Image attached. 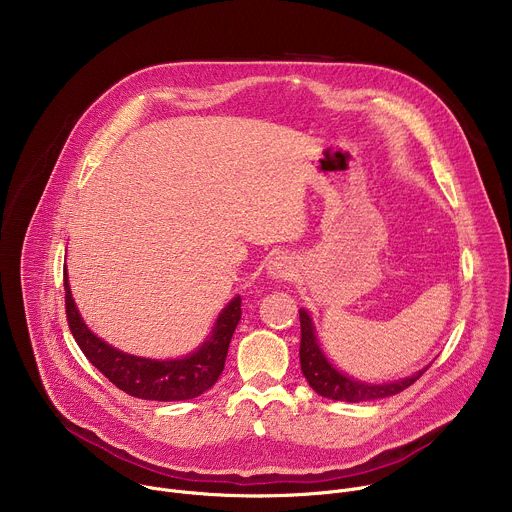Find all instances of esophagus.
<instances>
[{
    "mask_svg": "<svg viewBox=\"0 0 512 512\" xmlns=\"http://www.w3.org/2000/svg\"><path fill=\"white\" fill-rule=\"evenodd\" d=\"M267 273L273 279H291V277H294V273H296L294 259H291L289 255H285V253H277L267 263Z\"/></svg>",
    "mask_w": 512,
    "mask_h": 512,
    "instance_id": "esophagus-1",
    "label": "esophagus"
}]
</instances>
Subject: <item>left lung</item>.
<instances>
[{"mask_svg": "<svg viewBox=\"0 0 512 512\" xmlns=\"http://www.w3.org/2000/svg\"><path fill=\"white\" fill-rule=\"evenodd\" d=\"M300 324H302V342H300V362H302V373L310 387L328 399L334 401H346V403H360V401H375V399H385L391 395L401 393L409 385H413L425 371L413 373L411 377L391 381V383H367V381H358L348 377L346 373L338 371L330 358L324 354L314 320L308 310H300Z\"/></svg>", "mask_w": 512, "mask_h": 512, "instance_id": "8db88e82", "label": "left lung"}]
</instances>
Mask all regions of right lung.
Segmentation results:
<instances>
[{
	"mask_svg": "<svg viewBox=\"0 0 512 512\" xmlns=\"http://www.w3.org/2000/svg\"><path fill=\"white\" fill-rule=\"evenodd\" d=\"M68 328L93 367L117 389L148 401H186L208 391L225 369L231 338L241 320V296H235L218 314L210 336L182 358H145L113 348L79 314L64 271Z\"/></svg>",
	"mask_w": 512,
	"mask_h": 512,
	"instance_id": "1",
	"label": "right lung"
}]
</instances>
